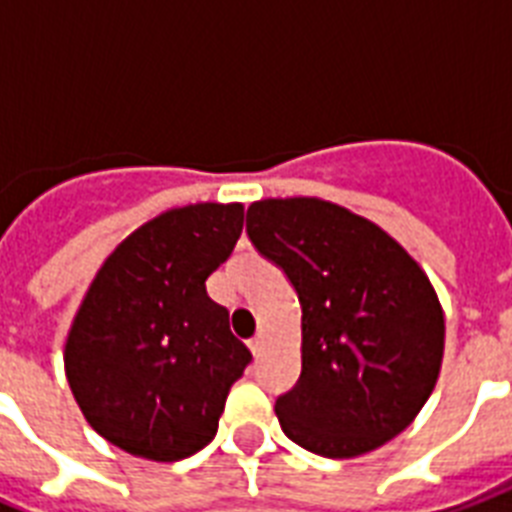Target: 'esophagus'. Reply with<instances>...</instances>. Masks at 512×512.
Returning a JSON list of instances; mask_svg holds the SVG:
<instances>
[{
    "label": "esophagus",
    "instance_id": "34e87169",
    "mask_svg": "<svg viewBox=\"0 0 512 512\" xmlns=\"http://www.w3.org/2000/svg\"><path fill=\"white\" fill-rule=\"evenodd\" d=\"M249 350H252V353H260V350H263V335H255L252 337V340H249Z\"/></svg>",
    "mask_w": 512,
    "mask_h": 512
}]
</instances>
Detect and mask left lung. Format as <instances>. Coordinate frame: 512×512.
I'll use <instances>...</instances> for the list:
<instances>
[{
  "mask_svg": "<svg viewBox=\"0 0 512 512\" xmlns=\"http://www.w3.org/2000/svg\"><path fill=\"white\" fill-rule=\"evenodd\" d=\"M247 233L303 308V372L276 401L281 430L345 460L409 428L436 388L446 335L420 263L377 223L316 196L255 201Z\"/></svg>",
  "mask_w": 512,
  "mask_h": 512,
  "instance_id": "obj_1",
  "label": "left lung"
}]
</instances>
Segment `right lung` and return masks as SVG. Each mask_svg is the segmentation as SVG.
I'll return each mask as SVG.
<instances>
[{
  "label": "right lung",
  "mask_w": 512,
  "mask_h": 512,
  "mask_svg": "<svg viewBox=\"0 0 512 512\" xmlns=\"http://www.w3.org/2000/svg\"><path fill=\"white\" fill-rule=\"evenodd\" d=\"M244 228V204L172 207L106 257L63 350L92 430L154 462L191 457L215 438L228 390L252 353L207 295Z\"/></svg>",
  "instance_id": "obj_1"
}]
</instances>
